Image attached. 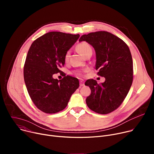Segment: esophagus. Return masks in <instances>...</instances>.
Returning <instances> with one entry per match:
<instances>
[{"mask_svg":"<svg viewBox=\"0 0 154 154\" xmlns=\"http://www.w3.org/2000/svg\"><path fill=\"white\" fill-rule=\"evenodd\" d=\"M85 85V82L82 80H80V86H83Z\"/></svg>","mask_w":154,"mask_h":154,"instance_id":"34e87169","label":"esophagus"}]
</instances>
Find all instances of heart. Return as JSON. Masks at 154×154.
<instances>
[{
    "mask_svg": "<svg viewBox=\"0 0 154 154\" xmlns=\"http://www.w3.org/2000/svg\"><path fill=\"white\" fill-rule=\"evenodd\" d=\"M76 48L77 51L84 57H85L90 52H92V48L90 46L89 44L85 42H82L80 43H79L76 46ZM70 57V51H68L65 53L64 56V60L65 62H68L69 60ZM77 75H80L81 73L80 72H76Z\"/></svg>",
    "mask_w": 154,
    "mask_h": 154,
    "instance_id": "1",
    "label": "heart"
}]
</instances>
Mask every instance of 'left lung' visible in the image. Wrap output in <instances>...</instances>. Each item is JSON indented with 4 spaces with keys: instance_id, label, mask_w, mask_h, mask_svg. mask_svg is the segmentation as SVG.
<instances>
[{
    "instance_id": "8db88e82",
    "label": "left lung",
    "mask_w": 154,
    "mask_h": 154,
    "mask_svg": "<svg viewBox=\"0 0 154 154\" xmlns=\"http://www.w3.org/2000/svg\"><path fill=\"white\" fill-rule=\"evenodd\" d=\"M79 41H86L96 52V69L103 77V83L87 80L91 93L86 102L90 109L105 115L117 109L127 96L133 82V61L126 43L113 34L99 31L82 35Z\"/></svg>"
}]
</instances>
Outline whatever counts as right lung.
Wrapping results in <instances>:
<instances>
[{"label": "right lung", "instance_id": "1", "mask_svg": "<svg viewBox=\"0 0 154 154\" xmlns=\"http://www.w3.org/2000/svg\"><path fill=\"white\" fill-rule=\"evenodd\" d=\"M79 36V34L51 32L35 40L28 51L24 81L32 100L43 112L52 114L62 111L79 87L77 78L66 75L59 80L53 78L54 74H61L64 54Z\"/></svg>", "mask_w": 154, "mask_h": 154}]
</instances>
